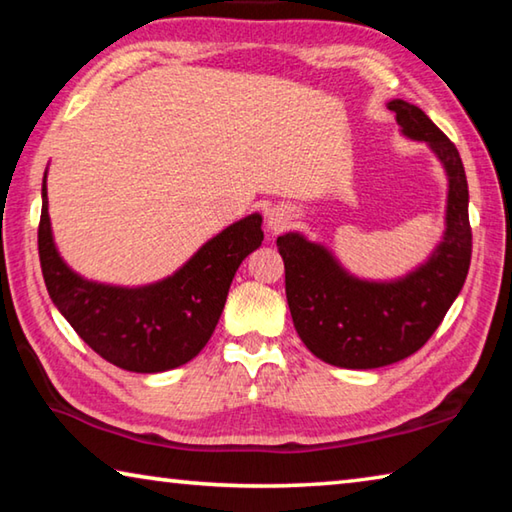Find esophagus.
I'll list each match as a JSON object with an SVG mask.
<instances>
[{"mask_svg":"<svg viewBox=\"0 0 512 512\" xmlns=\"http://www.w3.org/2000/svg\"><path fill=\"white\" fill-rule=\"evenodd\" d=\"M289 223H291V212L287 210V207H282V205H275V207H271V210H268V214H266V225H268V230L271 232H282L284 228H289Z\"/></svg>","mask_w":512,"mask_h":512,"instance_id":"34e87169","label":"esophagus"}]
</instances>
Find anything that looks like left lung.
Masks as SVG:
<instances>
[{
	"mask_svg": "<svg viewBox=\"0 0 512 512\" xmlns=\"http://www.w3.org/2000/svg\"><path fill=\"white\" fill-rule=\"evenodd\" d=\"M388 108L406 137L431 146L449 178L447 230L429 262L402 280L366 282L298 232L277 237L296 332L311 354L339 368H381L418 352L443 323L470 268V194L461 155L418 106L395 99Z\"/></svg>",
	"mask_w": 512,
	"mask_h": 512,
	"instance_id": "1",
	"label": "left lung"
}]
</instances>
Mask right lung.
Segmentation results:
<instances>
[{"instance_id":"add662e5","label":"right lung","mask_w":512,"mask_h":512,"mask_svg":"<svg viewBox=\"0 0 512 512\" xmlns=\"http://www.w3.org/2000/svg\"><path fill=\"white\" fill-rule=\"evenodd\" d=\"M47 203L42 183L38 253L49 296L99 357L131 372H162L192 361L219 323L239 264L264 239L262 216L250 214L207 241L167 280L140 289L108 287L83 280L60 259Z\"/></svg>"}]
</instances>
